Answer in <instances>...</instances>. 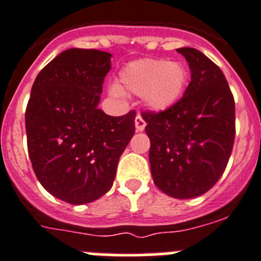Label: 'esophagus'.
Segmentation results:
<instances>
[{"label": "esophagus", "instance_id": "34e87169", "mask_svg": "<svg viewBox=\"0 0 261 261\" xmlns=\"http://www.w3.org/2000/svg\"><path fill=\"white\" fill-rule=\"evenodd\" d=\"M144 127H146V120L141 114H138L137 118H135V128H137V131H143Z\"/></svg>", "mask_w": 261, "mask_h": 261}]
</instances>
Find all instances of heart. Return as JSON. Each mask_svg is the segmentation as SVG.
I'll return each mask as SVG.
<instances>
[{
  "label": "heart",
  "instance_id": "obj_1",
  "mask_svg": "<svg viewBox=\"0 0 261 261\" xmlns=\"http://www.w3.org/2000/svg\"><path fill=\"white\" fill-rule=\"evenodd\" d=\"M188 71L180 62L166 60H139L128 63L120 71L122 87L137 95H144L150 109L166 110L178 102L187 85ZM113 94L120 90L113 87Z\"/></svg>",
  "mask_w": 261,
  "mask_h": 261
}]
</instances>
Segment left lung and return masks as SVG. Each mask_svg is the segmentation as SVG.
Instances as JSON below:
<instances>
[{"label":"left lung","mask_w":261,"mask_h":261,"mask_svg":"<svg viewBox=\"0 0 261 261\" xmlns=\"http://www.w3.org/2000/svg\"><path fill=\"white\" fill-rule=\"evenodd\" d=\"M191 70L185 95L167 110L144 111L154 183L176 199H191L222 178L235 141V100L219 66L192 47L176 50Z\"/></svg>","instance_id":"1"}]
</instances>
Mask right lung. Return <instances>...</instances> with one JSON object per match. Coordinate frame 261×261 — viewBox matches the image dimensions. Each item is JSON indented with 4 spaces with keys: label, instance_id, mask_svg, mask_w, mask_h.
I'll return each instance as SVG.
<instances>
[{
    "label": "right lung",
    "instance_id": "obj_1",
    "mask_svg": "<svg viewBox=\"0 0 261 261\" xmlns=\"http://www.w3.org/2000/svg\"><path fill=\"white\" fill-rule=\"evenodd\" d=\"M111 54L69 49L43 67L25 113L28 151L39 183L70 204H86L111 187L135 133V111L110 117L98 109Z\"/></svg>",
    "mask_w": 261,
    "mask_h": 261
}]
</instances>
